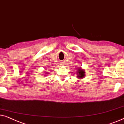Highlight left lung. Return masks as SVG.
<instances>
[{
	"label": "left lung",
	"instance_id": "1",
	"mask_svg": "<svg viewBox=\"0 0 124 124\" xmlns=\"http://www.w3.org/2000/svg\"><path fill=\"white\" fill-rule=\"evenodd\" d=\"M79 72H78V78H82L84 77V76H85V71H84L83 70H79Z\"/></svg>",
	"mask_w": 124,
	"mask_h": 124
}]
</instances>
